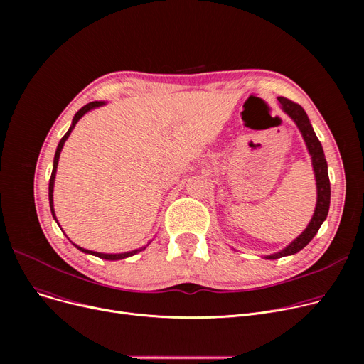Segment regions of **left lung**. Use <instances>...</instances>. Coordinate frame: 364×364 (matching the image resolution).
Returning <instances> with one entry per match:
<instances>
[{
	"instance_id": "8db88e82",
	"label": "left lung",
	"mask_w": 364,
	"mask_h": 364,
	"mask_svg": "<svg viewBox=\"0 0 364 364\" xmlns=\"http://www.w3.org/2000/svg\"><path fill=\"white\" fill-rule=\"evenodd\" d=\"M283 112L286 114L294 119V122L296 124V127L299 128L302 139L307 144L309 153L311 155V162H313V169H314V176H316V184H317V203H316V209L311 221L309 223L307 228L294 240L291 242L288 246L282 250L280 252L267 255V259H277L286 255H294L296 252H299L301 250H304L307 246L311 239L316 236V233L318 232L320 225L323 224V221L326 220L328 213H329V205H331V181H329V174H328V162L326 158H324V151L321 147V143L318 141L316 132L310 124V119L307 117L305 110L298 105L294 103L289 99L284 97H277Z\"/></svg>"
}]
</instances>
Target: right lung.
<instances>
[{
  "label": "right lung",
  "mask_w": 364,
  "mask_h": 364,
  "mask_svg": "<svg viewBox=\"0 0 364 364\" xmlns=\"http://www.w3.org/2000/svg\"><path fill=\"white\" fill-rule=\"evenodd\" d=\"M105 105V102H91V103H88V105H85L84 107H81L78 112L75 113V117H73V119H72V125H70V128L68 129V132L65 134V136L62 137V140L59 141V146H57V149H55V155H54V162H53V172H51V177H50V184H48V200H50V209H51V214H53V217H54V220L57 221V218H55V214H54V206H53V190H54V178H55V171H57V164H59V158H60V151H62V149H63V144H65V141L68 140V137L70 136V132H72V129L75 128V125H76V122H78L84 114L87 113V112H90L91 109H95V107H99V106H103ZM75 245V243H73ZM76 246V245H75ZM147 246V245H146ZM146 246H143V247H140V250H136V251H129V252H124V254H102V252H94V251H88V250H84V247H80V246H76L78 247L80 251H82V252H85V254H90V255H95V257H99V258H103V259H109V261H117V259H124V258H128V257H132V255H136L137 252H141V251H144L146 250Z\"/></svg>",
  "instance_id": "obj_1"
}]
</instances>
